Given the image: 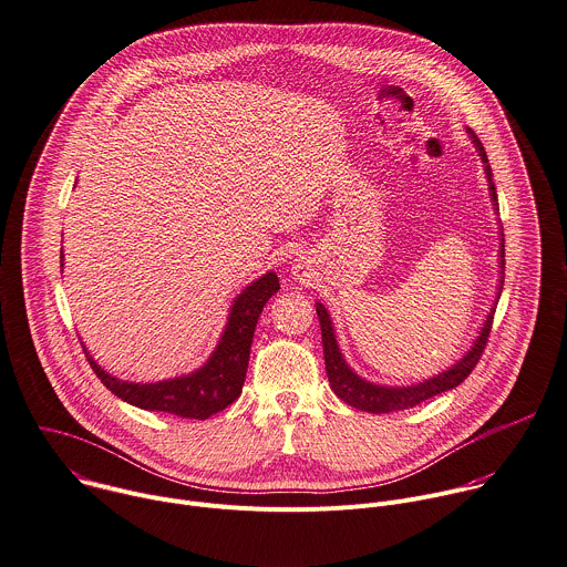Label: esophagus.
<instances>
[{"label": "esophagus", "instance_id": "1", "mask_svg": "<svg viewBox=\"0 0 567 567\" xmlns=\"http://www.w3.org/2000/svg\"><path fill=\"white\" fill-rule=\"evenodd\" d=\"M293 276H296L298 280H305V276H307L305 267H302V265H293Z\"/></svg>", "mask_w": 567, "mask_h": 567}]
</instances>
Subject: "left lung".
Masks as SVG:
<instances>
[{
    "label": "left lung",
    "mask_w": 567,
    "mask_h": 567,
    "mask_svg": "<svg viewBox=\"0 0 567 567\" xmlns=\"http://www.w3.org/2000/svg\"><path fill=\"white\" fill-rule=\"evenodd\" d=\"M470 140L476 146L483 168H485V177H487V188H489V198H492V207L498 214V198H496V186L492 179V168L487 162V153L481 144V140L474 135V131H470ZM498 267H501V276H498V285H496V300L476 336V340L472 342V347L465 351L463 358H458L452 367L434 373L432 379H425L421 383H412V385H375L362 375H358L344 360L338 340H336V329L331 322V316L327 311V307L322 302H316V313L320 320V331H322V351H324V367H327V379H329V388L333 390V394L344 401L349 408H355L360 412H369V414H388V412H399V410H410L421 405L423 401L439 396L447 390L458 388L467 375L472 373V369L476 367L487 338H489V329H492V320H494V311L503 291V278H505V238H503V229L498 231Z\"/></svg>",
    "instance_id": "left-lung-1"
}]
</instances>
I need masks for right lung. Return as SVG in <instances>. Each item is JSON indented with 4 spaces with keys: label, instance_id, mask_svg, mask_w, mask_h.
Masks as SVG:
<instances>
[{
    "label": "right lung",
    "instance_id": "obj_1",
    "mask_svg": "<svg viewBox=\"0 0 567 567\" xmlns=\"http://www.w3.org/2000/svg\"><path fill=\"white\" fill-rule=\"evenodd\" d=\"M60 258L64 267V254ZM278 289L280 282L276 271H267L247 285L229 307L225 331L207 362L192 373L175 375V379L157 383L120 381L113 373L104 371L97 360H93L86 344L82 347L97 379L124 403L148 412H166L179 419L205 421L229 408L243 394L258 318L262 307Z\"/></svg>",
    "mask_w": 567,
    "mask_h": 567
}]
</instances>
